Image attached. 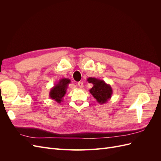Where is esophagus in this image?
<instances>
[{
  "label": "esophagus",
  "mask_w": 161,
  "mask_h": 161,
  "mask_svg": "<svg viewBox=\"0 0 161 161\" xmlns=\"http://www.w3.org/2000/svg\"><path fill=\"white\" fill-rule=\"evenodd\" d=\"M78 85L80 87V89H82L84 87V85H83V82H78Z\"/></svg>",
  "instance_id": "obj_1"
}]
</instances>
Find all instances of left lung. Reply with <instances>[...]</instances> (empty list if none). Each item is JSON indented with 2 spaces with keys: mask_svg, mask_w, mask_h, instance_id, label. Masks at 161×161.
<instances>
[{
  "mask_svg": "<svg viewBox=\"0 0 161 161\" xmlns=\"http://www.w3.org/2000/svg\"><path fill=\"white\" fill-rule=\"evenodd\" d=\"M87 81L93 85L89 92L99 104L106 103L111 98L113 90L110 85L107 84L103 80L93 77L88 78Z\"/></svg>",
  "mask_w": 161,
  "mask_h": 161,
  "instance_id": "left-lung-1",
  "label": "left lung"
}]
</instances>
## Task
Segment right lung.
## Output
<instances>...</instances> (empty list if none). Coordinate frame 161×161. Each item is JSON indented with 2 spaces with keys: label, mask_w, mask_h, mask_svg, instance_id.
Returning <instances> with one entry per match:
<instances>
[{
  "label": "right lung",
  "mask_w": 161,
  "mask_h": 161,
  "mask_svg": "<svg viewBox=\"0 0 161 161\" xmlns=\"http://www.w3.org/2000/svg\"><path fill=\"white\" fill-rule=\"evenodd\" d=\"M70 83V80L66 78H63L59 80L57 83L50 89L49 96L53 100L57 103H61L63 100V97L66 95L68 89V85Z\"/></svg>",
  "instance_id": "1"
}]
</instances>
